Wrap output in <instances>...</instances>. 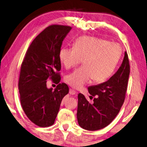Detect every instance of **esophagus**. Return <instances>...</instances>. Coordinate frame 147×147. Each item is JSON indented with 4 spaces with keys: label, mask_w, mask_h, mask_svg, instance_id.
Instances as JSON below:
<instances>
[{
    "label": "esophagus",
    "mask_w": 147,
    "mask_h": 147,
    "mask_svg": "<svg viewBox=\"0 0 147 147\" xmlns=\"http://www.w3.org/2000/svg\"><path fill=\"white\" fill-rule=\"evenodd\" d=\"M69 93H70V95H75L76 94V91L73 90L72 89H70V91H69Z\"/></svg>",
    "instance_id": "1"
}]
</instances>
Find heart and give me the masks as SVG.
Here are the masks:
<instances>
[{"label":"heart","instance_id":"obj_1","mask_svg":"<svg viewBox=\"0 0 147 147\" xmlns=\"http://www.w3.org/2000/svg\"><path fill=\"white\" fill-rule=\"evenodd\" d=\"M121 55L119 44L91 36H81L75 40L74 47H63L59 51V60L67 69L83 59L84 66L65 77L66 82L77 89L92 79L97 83L105 81L113 73Z\"/></svg>","mask_w":147,"mask_h":147}]
</instances>
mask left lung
Returning <instances> with one entry per match:
<instances>
[{
    "mask_svg": "<svg viewBox=\"0 0 147 147\" xmlns=\"http://www.w3.org/2000/svg\"><path fill=\"white\" fill-rule=\"evenodd\" d=\"M129 73L128 56L125 51L121 67L113 76L106 82L88 88L91 97L95 96L93 103H89L82 94H78L77 118L80 127L96 131L111 123L124 103Z\"/></svg>",
    "mask_w": 147,
    "mask_h": 147,
    "instance_id": "obj_1",
    "label": "left lung"
}]
</instances>
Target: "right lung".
I'll return each mask as SVG.
<instances>
[{"instance_id":"1","label":"right lung","mask_w":147,"mask_h":147,"mask_svg":"<svg viewBox=\"0 0 147 147\" xmlns=\"http://www.w3.org/2000/svg\"><path fill=\"white\" fill-rule=\"evenodd\" d=\"M70 26L51 25L32 41L21 67L18 82L20 101L23 111L30 121L40 127L55 123L63 98L69 91L65 83L60 84L61 61L59 51ZM49 78L58 83L47 88Z\"/></svg>"}]
</instances>
